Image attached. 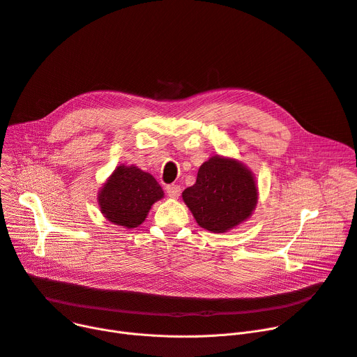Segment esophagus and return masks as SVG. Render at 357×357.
<instances>
[{"mask_svg": "<svg viewBox=\"0 0 357 357\" xmlns=\"http://www.w3.org/2000/svg\"><path fill=\"white\" fill-rule=\"evenodd\" d=\"M166 194L171 198H178L181 195V186L179 185H167Z\"/></svg>", "mask_w": 357, "mask_h": 357, "instance_id": "esophagus-1", "label": "esophagus"}]
</instances>
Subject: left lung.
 I'll use <instances>...</instances> for the list:
<instances>
[{"label": "left lung", "instance_id": "left-lung-1", "mask_svg": "<svg viewBox=\"0 0 357 357\" xmlns=\"http://www.w3.org/2000/svg\"><path fill=\"white\" fill-rule=\"evenodd\" d=\"M257 195L255 176L245 165L213 156L199 166L197 182L182 199L202 229L226 233L252 215Z\"/></svg>", "mask_w": 357, "mask_h": 357}]
</instances>
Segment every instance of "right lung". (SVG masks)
Listing matches in <instances>:
<instances>
[{"label":"right lung","mask_w":357,"mask_h":357,"mask_svg":"<svg viewBox=\"0 0 357 357\" xmlns=\"http://www.w3.org/2000/svg\"><path fill=\"white\" fill-rule=\"evenodd\" d=\"M158 181L137 166L120 165L98 192L104 217L117 226L135 229L146 220L152 205L163 198Z\"/></svg>","instance_id":"obj_1"}]
</instances>
